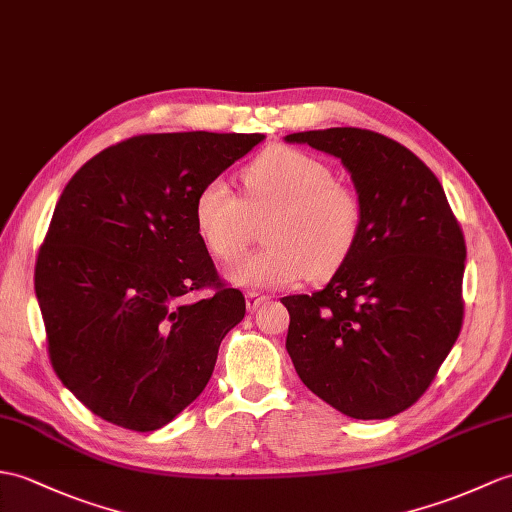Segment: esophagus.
I'll return each instance as SVG.
<instances>
[{
	"mask_svg": "<svg viewBox=\"0 0 512 512\" xmlns=\"http://www.w3.org/2000/svg\"><path fill=\"white\" fill-rule=\"evenodd\" d=\"M268 299H270L268 294H261V292H255V290L246 292V305H248V310H257V307L264 305Z\"/></svg>",
	"mask_w": 512,
	"mask_h": 512,
	"instance_id": "esophagus-1",
	"label": "esophagus"
}]
</instances>
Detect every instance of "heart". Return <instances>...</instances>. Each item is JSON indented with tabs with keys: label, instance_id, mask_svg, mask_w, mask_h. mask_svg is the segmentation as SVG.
Here are the masks:
<instances>
[{
	"label": "heart",
	"instance_id": "heart-1",
	"mask_svg": "<svg viewBox=\"0 0 512 512\" xmlns=\"http://www.w3.org/2000/svg\"><path fill=\"white\" fill-rule=\"evenodd\" d=\"M244 198L222 178L205 183L194 200V222L209 251L229 261L264 224L268 246L237 259L229 279L246 288H285L310 275L334 277L347 264L364 231V205L353 187L336 181L323 159L292 146H272L242 172Z\"/></svg>",
	"mask_w": 512,
	"mask_h": 512
}]
</instances>
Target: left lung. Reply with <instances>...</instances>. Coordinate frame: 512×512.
<instances>
[{"mask_svg":"<svg viewBox=\"0 0 512 512\" xmlns=\"http://www.w3.org/2000/svg\"><path fill=\"white\" fill-rule=\"evenodd\" d=\"M338 157L364 231L325 290L283 296L301 382L351 419H390L430 388L462 329L465 235L434 172L366 128L285 137Z\"/></svg>","mask_w":512,"mask_h":512,"instance_id":"left-lung-1","label":"left lung"}]
</instances>
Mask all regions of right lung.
<instances>
[{
	"instance_id": "add662e5",
	"label": "right lung",
	"mask_w": 512,
	"mask_h": 512,
	"mask_svg": "<svg viewBox=\"0 0 512 512\" xmlns=\"http://www.w3.org/2000/svg\"><path fill=\"white\" fill-rule=\"evenodd\" d=\"M261 139L135 135L95 154L63 189L34 290L54 373L100 419L152 432L205 390L246 301L218 275L194 200ZM200 291L210 294L196 300Z\"/></svg>"
}]
</instances>
